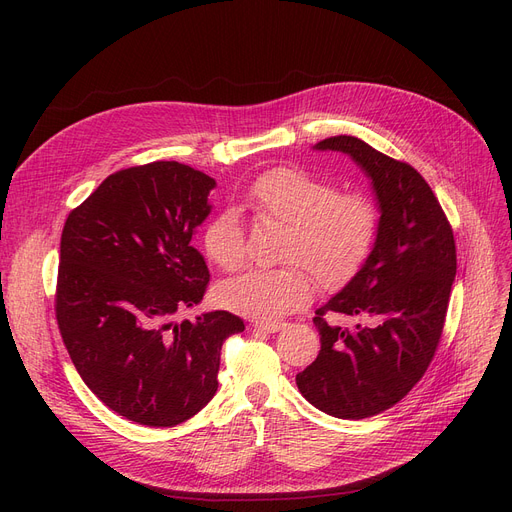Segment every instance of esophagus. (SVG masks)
Masks as SVG:
<instances>
[{"instance_id":"1","label":"esophagus","mask_w":512,"mask_h":512,"mask_svg":"<svg viewBox=\"0 0 512 512\" xmlns=\"http://www.w3.org/2000/svg\"><path fill=\"white\" fill-rule=\"evenodd\" d=\"M282 328H286L284 321H257V324H253V330H261L265 334H276Z\"/></svg>"}]
</instances>
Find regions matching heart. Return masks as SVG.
Returning a JSON list of instances; mask_svg holds the SVG:
<instances>
[{
  "label": "heart",
  "mask_w": 512,
  "mask_h": 512,
  "mask_svg": "<svg viewBox=\"0 0 512 512\" xmlns=\"http://www.w3.org/2000/svg\"><path fill=\"white\" fill-rule=\"evenodd\" d=\"M249 205L261 215L288 226L282 259L301 263L324 286H338L365 261L378 211L359 193H338L336 186L301 168H274L249 188ZM203 251L222 270L245 263V230L234 209L215 213L203 228ZM313 282L301 267L251 270L224 282L218 301L257 321H276L307 305Z\"/></svg>",
  "instance_id": "obj_1"
}]
</instances>
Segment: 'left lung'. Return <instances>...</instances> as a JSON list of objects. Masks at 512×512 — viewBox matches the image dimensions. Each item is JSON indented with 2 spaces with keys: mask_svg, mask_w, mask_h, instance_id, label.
Segmentation results:
<instances>
[{
  "mask_svg": "<svg viewBox=\"0 0 512 512\" xmlns=\"http://www.w3.org/2000/svg\"><path fill=\"white\" fill-rule=\"evenodd\" d=\"M313 149L355 161L371 180L380 220L359 272L315 311L321 351L297 373V386L319 411L365 419L405 398L434 359L456 276L454 236L432 188L409 164L346 134ZM328 312L368 326L330 327Z\"/></svg>",
  "mask_w": 512,
  "mask_h": 512,
  "instance_id": "left-lung-1",
  "label": "left lung"
}]
</instances>
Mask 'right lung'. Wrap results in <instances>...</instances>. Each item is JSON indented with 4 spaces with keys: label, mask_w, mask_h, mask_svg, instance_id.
Segmentation results:
<instances>
[{
    "label": "right lung",
    "mask_w": 512,
    "mask_h": 512,
    "mask_svg": "<svg viewBox=\"0 0 512 512\" xmlns=\"http://www.w3.org/2000/svg\"><path fill=\"white\" fill-rule=\"evenodd\" d=\"M213 188L191 166L153 161L107 176L64 224L56 317L68 355L105 407L147 427L197 415L218 392L224 340L245 330L228 311L172 321L209 282L191 240Z\"/></svg>",
    "instance_id": "right-lung-1"
}]
</instances>
